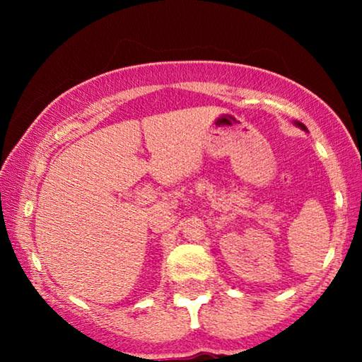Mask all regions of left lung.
<instances>
[{
    "label": "left lung",
    "instance_id": "obj_1",
    "mask_svg": "<svg viewBox=\"0 0 362 362\" xmlns=\"http://www.w3.org/2000/svg\"><path fill=\"white\" fill-rule=\"evenodd\" d=\"M296 125H298L300 128H303V130H306V127L303 125V123H298V122H296Z\"/></svg>",
    "mask_w": 362,
    "mask_h": 362
}]
</instances>
